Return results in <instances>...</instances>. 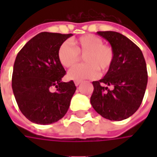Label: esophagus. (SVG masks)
<instances>
[{
  "instance_id": "34e87169",
  "label": "esophagus",
  "mask_w": 157,
  "mask_h": 157,
  "mask_svg": "<svg viewBox=\"0 0 157 157\" xmlns=\"http://www.w3.org/2000/svg\"><path fill=\"white\" fill-rule=\"evenodd\" d=\"M81 83H82V82H80V81H75V85L76 86H77L80 85Z\"/></svg>"
}]
</instances>
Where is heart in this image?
<instances>
[{
    "label": "heart",
    "mask_w": 157,
    "mask_h": 157,
    "mask_svg": "<svg viewBox=\"0 0 157 157\" xmlns=\"http://www.w3.org/2000/svg\"><path fill=\"white\" fill-rule=\"evenodd\" d=\"M64 42L58 49V59L65 68H70L76 64L80 55H84L85 64L73 67L68 72V78L73 81L92 79L109 71L114 59V51L111 46L103 44L101 38L93 34H86L79 39Z\"/></svg>",
    "instance_id": "obj_1"
}]
</instances>
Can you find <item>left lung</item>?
I'll return each instance as SVG.
<instances>
[{
    "mask_svg": "<svg viewBox=\"0 0 157 157\" xmlns=\"http://www.w3.org/2000/svg\"><path fill=\"white\" fill-rule=\"evenodd\" d=\"M98 34L109 42L114 59L105 76L92 82L91 104L103 118L120 121L133 115L141 104L148 81L146 64L140 48L124 35L113 31ZM108 85L114 89L109 90Z\"/></svg>",
    "mask_w": 157,
    "mask_h": 157,
    "instance_id": "obj_1",
    "label": "left lung"
}]
</instances>
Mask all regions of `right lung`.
<instances>
[{
  "label": "right lung",
  "mask_w": 157,
  "mask_h": 157,
  "mask_svg": "<svg viewBox=\"0 0 157 157\" xmlns=\"http://www.w3.org/2000/svg\"><path fill=\"white\" fill-rule=\"evenodd\" d=\"M43 32L26 44L17 55L12 86L20 111L38 124H50L67 113L76 87L63 82L65 71L58 59L59 46L71 37ZM53 87L56 92H51Z\"/></svg>",
  "instance_id": "add662e5"
}]
</instances>
